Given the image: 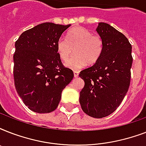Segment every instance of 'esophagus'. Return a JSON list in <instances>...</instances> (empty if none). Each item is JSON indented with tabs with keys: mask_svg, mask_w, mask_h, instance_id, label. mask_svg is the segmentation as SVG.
<instances>
[{
	"mask_svg": "<svg viewBox=\"0 0 146 146\" xmlns=\"http://www.w3.org/2000/svg\"><path fill=\"white\" fill-rule=\"evenodd\" d=\"M73 74H74V77L75 78L79 76V72H78V71H74V72H73Z\"/></svg>",
	"mask_w": 146,
	"mask_h": 146,
	"instance_id": "34e87169",
	"label": "esophagus"
}]
</instances>
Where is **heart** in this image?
<instances>
[{"label":"heart","mask_w":146,"mask_h":146,"mask_svg":"<svg viewBox=\"0 0 146 146\" xmlns=\"http://www.w3.org/2000/svg\"><path fill=\"white\" fill-rule=\"evenodd\" d=\"M103 48V40L99 35H93L81 26L71 29L66 34V39L60 38L57 43V54L63 61H67L74 50V57L66 63L68 68L74 70L82 69L87 63L96 64L102 56Z\"/></svg>","instance_id":"1"}]
</instances>
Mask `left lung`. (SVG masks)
Instances as JSON below:
<instances>
[{"instance_id": "obj_1", "label": "left lung", "mask_w": 146, "mask_h": 146, "mask_svg": "<svg viewBox=\"0 0 146 146\" xmlns=\"http://www.w3.org/2000/svg\"><path fill=\"white\" fill-rule=\"evenodd\" d=\"M96 31L103 40V52L93 66L80 72L85 86L80 103L84 113L102 118L117 108L129 89L133 57L129 40L113 26L99 23Z\"/></svg>"}]
</instances>
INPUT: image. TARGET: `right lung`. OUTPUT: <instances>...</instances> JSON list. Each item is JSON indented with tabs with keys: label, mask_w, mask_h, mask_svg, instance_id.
Here are the masks:
<instances>
[{
	"label": "right lung",
	"mask_w": 146,
	"mask_h": 146,
	"mask_svg": "<svg viewBox=\"0 0 146 146\" xmlns=\"http://www.w3.org/2000/svg\"><path fill=\"white\" fill-rule=\"evenodd\" d=\"M70 25L44 23L23 33L15 43L13 78L26 106L39 113L57 108L73 72L64 66L57 43Z\"/></svg>",
	"instance_id": "1"
}]
</instances>
